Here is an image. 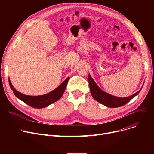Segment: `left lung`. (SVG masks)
<instances>
[{
	"label": "left lung",
	"instance_id": "left-lung-1",
	"mask_svg": "<svg viewBox=\"0 0 154 154\" xmlns=\"http://www.w3.org/2000/svg\"><path fill=\"white\" fill-rule=\"evenodd\" d=\"M88 84H89L91 93L93 98L99 103L110 108L119 107L124 106L141 91L140 89L135 94L127 97H118L112 95L102 91L96 84L90 74H88Z\"/></svg>",
	"mask_w": 154,
	"mask_h": 154
}]
</instances>
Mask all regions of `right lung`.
Masks as SVG:
<instances>
[{
    "instance_id": "obj_1",
    "label": "right lung",
    "mask_w": 154,
    "mask_h": 154,
    "mask_svg": "<svg viewBox=\"0 0 154 154\" xmlns=\"http://www.w3.org/2000/svg\"><path fill=\"white\" fill-rule=\"evenodd\" d=\"M69 79V77H67L58 87H57L55 89H54L52 92L45 95L38 96H30L24 95L15 89L9 79V82L14 95L18 99L23 101L24 103H27L32 107L36 109H42L47 107L48 106L57 101L61 98V97L62 96L65 89L66 88Z\"/></svg>"
}]
</instances>
